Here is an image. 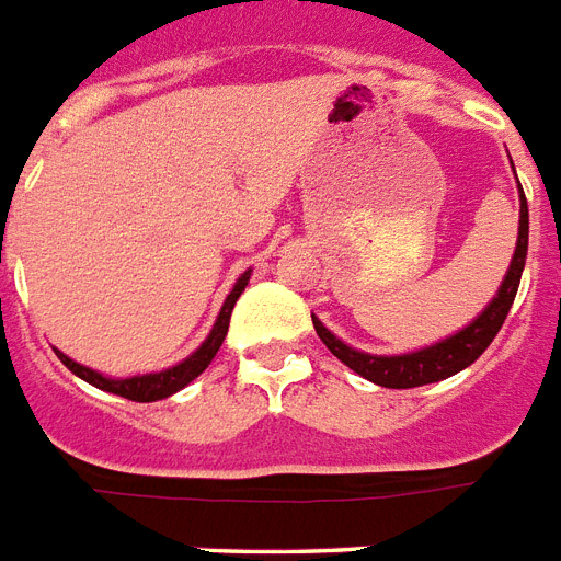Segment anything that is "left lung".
Returning <instances> with one entry per match:
<instances>
[{
    "mask_svg": "<svg viewBox=\"0 0 561 561\" xmlns=\"http://www.w3.org/2000/svg\"><path fill=\"white\" fill-rule=\"evenodd\" d=\"M518 205H522L518 208V240H515V252L513 260H510L507 275L501 280L499 293L492 295V301L469 324L460 327L458 333L446 335L440 342L420 347V351L376 356V353L356 351L347 342H342L339 335L330 333L318 321V316H312V327H316L318 339L327 344V351L333 353L339 362L351 367L353 374L365 376L367 382L382 385V388H420V385L440 382V379H449V376L460 374L499 335L501 324H504V318H507L510 307L515 301L518 284H522L524 260H527V234H530V217H527V199H524L522 185H518Z\"/></svg>",
    "mask_w": 561,
    "mask_h": 561,
    "instance_id": "obj_1",
    "label": "left lung"
}]
</instances>
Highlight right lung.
I'll return each mask as SVG.
<instances>
[{"label":"right lung","mask_w":561,"mask_h":561,"mask_svg":"<svg viewBox=\"0 0 561 561\" xmlns=\"http://www.w3.org/2000/svg\"><path fill=\"white\" fill-rule=\"evenodd\" d=\"M249 277H252V268H245L243 275L237 277L234 289L228 293V298L222 301V309H219L217 321L210 327L208 339H205L199 347L187 358L176 362V365L164 367V370H153V374H136V376H106L101 370H92V367L80 365L75 358H69L62 351H54L62 365L69 367L71 374L80 376L83 382L95 385L106 393H118L124 400L133 402H156L164 400V397H173L176 391H182L185 385H191L196 376L203 374L205 367L210 365V358L217 356V351L222 347L228 335V324H231V309H234L237 298L243 295V289L249 286Z\"/></svg>","instance_id":"1"}]
</instances>
